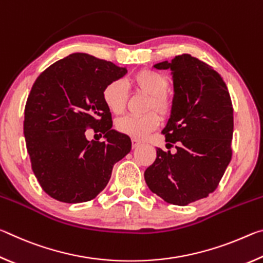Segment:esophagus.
<instances>
[{"label": "esophagus", "instance_id": "obj_1", "mask_svg": "<svg viewBox=\"0 0 263 263\" xmlns=\"http://www.w3.org/2000/svg\"><path fill=\"white\" fill-rule=\"evenodd\" d=\"M131 142H132V148H137L138 146H140V144H141V141H139L138 139H135V138H132Z\"/></svg>", "mask_w": 263, "mask_h": 263}]
</instances>
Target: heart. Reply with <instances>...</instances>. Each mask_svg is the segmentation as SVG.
<instances>
[{"instance_id":"1","label":"heart","mask_w":263,"mask_h":263,"mask_svg":"<svg viewBox=\"0 0 263 263\" xmlns=\"http://www.w3.org/2000/svg\"><path fill=\"white\" fill-rule=\"evenodd\" d=\"M135 87L142 94L148 95L146 111H151L144 116H124L118 118L115 127L123 135L130 136L135 139H142L159 126V116L168 117L173 109V99L167 91L169 80L162 73L154 69H141L132 79ZM102 99L111 112L122 114L127 102L126 83L122 79H115L104 87Z\"/></svg>"}]
</instances>
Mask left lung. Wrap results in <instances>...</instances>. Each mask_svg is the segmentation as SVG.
<instances>
[{
	"instance_id": "left-lung-1",
	"label": "left lung",
	"mask_w": 263,
	"mask_h": 263,
	"mask_svg": "<svg viewBox=\"0 0 263 263\" xmlns=\"http://www.w3.org/2000/svg\"><path fill=\"white\" fill-rule=\"evenodd\" d=\"M154 67L172 70L173 109L162 133L176 152L157 148L145 181L163 201L188 205L216 190L232 158V101L220 75L190 54Z\"/></svg>"
}]
</instances>
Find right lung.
I'll use <instances>...</instances> for the list:
<instances>
[{"mask_svg": "<svg viewBox=\"0 0 263 263\" xmlns=\"http://www.w3.org/2000/svg\"><path fill=\"white\" fill-rule=\"evenodd\" d=\"M126 68L73 53L35 80L24 112V137L31 167L47 195L65 203L95 198L110 180L114 164L131 151V139L112 130L102 91ZM87 128L104 135L89 142Z\"/></svg>", "mask_w": 263, "mask_h": 263, "instance_id": "add662e5", "label": "right lung"}]
</instances>
